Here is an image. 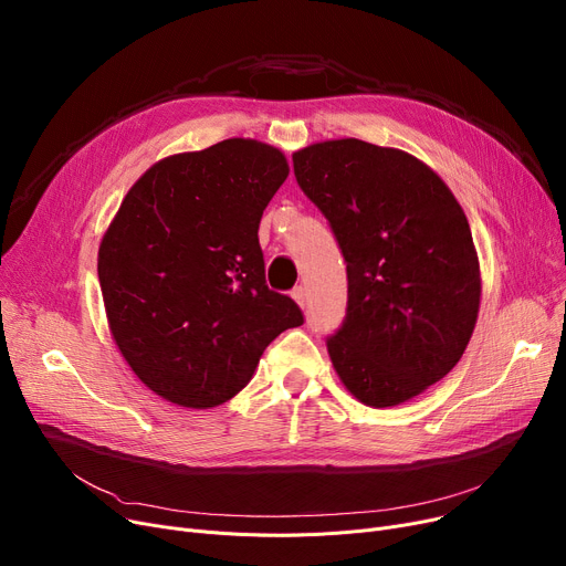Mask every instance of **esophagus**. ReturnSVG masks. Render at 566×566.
Returning a JSON list of instances; mask_svg holds the SVG:
<instances>
[{"instance_id":"34e87169","label":"esophagus","mask_w":566,"mask_h":566,"mask_svg":"<svg viewBox=\"0 0 566 566\" xmlns=\"http://www.w3.org/2000/svg\"><path fill=\"white\" fill-rule=\"evenodd\" d=\"M291 298L298 303L301 307H305V301H307V293H305V289L303 286H295L293 291H291Z\"/></svg>"}]
</instances>
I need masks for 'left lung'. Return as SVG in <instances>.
<instances>
[{
    "instance_id": "left-lung-1",
    "label": "left lung",
    "mask_w": 566,
    "mask_h": 566,
    "mask_svg": "<svg viewBox=\"0 0 566 566\" xmlns=\"http://www.w3.org/2000/svg\"><path fill=\"white\" fill-rule=\"evenodd\" d=\"M293 171L346 259V321L328 339L339 380L371 408L415 399L454 369L480 314L461 203L420 158L355 137L298 148Z\"/></svg>"
}]
</instances>
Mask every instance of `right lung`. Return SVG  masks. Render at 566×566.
<instances>
[{
  "instance_id": "right-lung-1",
  "label": "right lung",
  "mask_w": 566,
  "mask_h": 566,
  "mask_svg": "<svg viewBox=\"0 0 566 566\" xmlns=\"http://www.w3.org/2000/svg\"><path fill=\"white\" fill-rule=\"evenodd\" d=\"M289 176L286 156L231 137L148 167L98 248L112 339L169 403L216 408L250 382L261 353L303 325L265 286L259 222Z\"/></svg>"
}]
</instances>
